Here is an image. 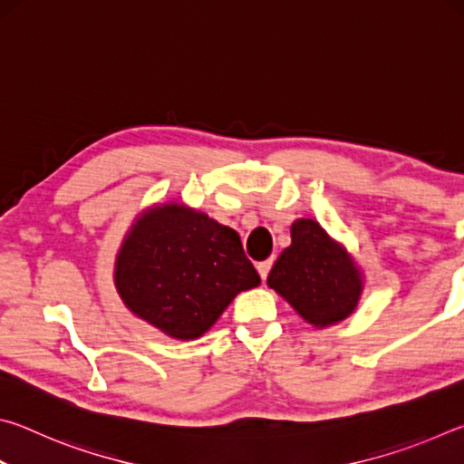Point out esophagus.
Returning a JSON list of instances; mask_svg holds the SVG:
<instances>
[{
	"label": "esophagus",
	"instance_id": "1",
	"mask_svg": "<svg viewBox=\"0 0 464 464\" xmlns=\"http://www.w3.org/2000/svg\"><path fill=\"white\" fill-rule=\"evenodd\" d=\"M272 260H266V262H260L257 264V272H260V276H262V280H266L268 278V274H270V268H272Z\"/></svg>",
	"mask_w": 464,
	"mask_h": 464
}]
</instances>
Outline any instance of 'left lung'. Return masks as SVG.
Wrapping results in <instances>:
<instances>
[{"instance_id":"8db88e82","label":"left lung","mask_w":464,"mask_h":464,"mask_svg":"<svg viewBox=\"0 0 464 464\" xmlns=\"http://www.w3.org/2000/svg\"><path fill=\"white\" fill-rule=\"evenodd\" d=\"M290 237L293 243L274 264L268 286L317 327L348 317L358 304L362 282L345 251L311 218L290 227Z\"/></svg>"}]
</instances>
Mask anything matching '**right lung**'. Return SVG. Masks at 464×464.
I'll return each instance as SVG.
<instances>
[{"mask_svg": "<svg viewBox=\"0 0 464 464\" xmlns=\"http://www.w3.org/2000/svg\"><path fill=\"white\" fill-rule=\"evenodd\" d=\"M114 282L135 315L178 340H194L241 290L260 285V274L237 231L166 204L132 225Z\"/></svg>", "mask_w": 464, "mask_h": 464, "instance_id": "add662e5", "label": "right lung"}]
</instances>
